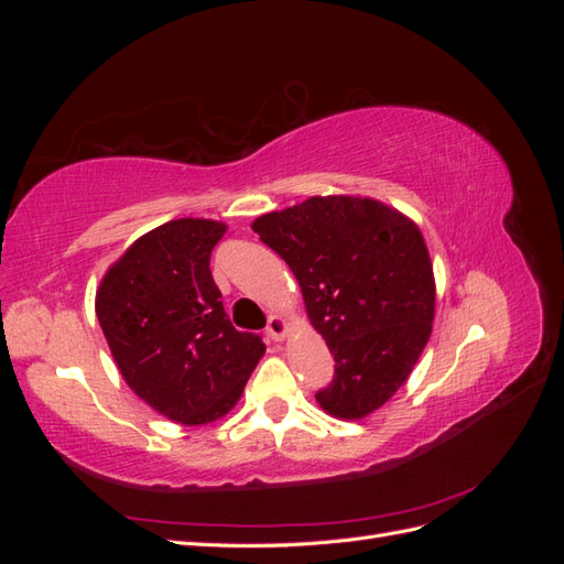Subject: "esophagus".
<instances>
[{
    "label": "esophagus",
    "instance_id": "obj_1",
    "mask_svg": "<svg viewBox=\"0 0 564 564\" xmlns=\"http://www.w3.org/2000/svg\"><path fill=\"white\" fill-rule=\"evenodd\" d=\"M265 334H268L272 340H282L284 334H286V322H284L280 315H270V317H268V324H265Z\"/></svg>",
    "mask_w": 564,
    "mask_h": 564
}]
</instances>
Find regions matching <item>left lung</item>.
<instances>
[{"mask_svg":"<svg viewBox=\"0 0 564 564\" xmlns=\"http://www.w3.org/2000/svg\"><path fill=\"white\" fill-rule=\"evenodd\" d=\"M251 228L292 268L334 355V379L315 400L338 419L371 414L431 338L435 282L421 230L377 199L346 195L311 197Z\"/></svg>","mask_w":564,"mask_h":564,"instance_id":"left-lung-1","label":"left lung"}]
</instances>
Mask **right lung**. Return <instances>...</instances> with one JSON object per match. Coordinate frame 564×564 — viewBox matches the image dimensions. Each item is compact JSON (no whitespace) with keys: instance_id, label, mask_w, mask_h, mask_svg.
Segmentation results:
<instances>
[{"instance_id":"1","label":"right lung","mask_w":564,"mask_h":564,"mask_svg":"<svg viewBox=\"0 0 564 564\" xmlns=\"http://www.w3.org/2000/svg\"><path fill=\"white\" fill-rule=\"evenodd\" d=\"M226 226L178 218L135 240L100 282L96 315L129 388L166 419L199 425L228 414L265 352L237 332L212 278Z\"/></svg>"}]
</instances>
